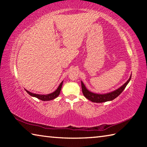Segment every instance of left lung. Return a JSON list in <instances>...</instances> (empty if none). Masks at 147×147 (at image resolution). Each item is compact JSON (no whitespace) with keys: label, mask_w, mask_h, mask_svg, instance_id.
Listing matches in <instances>:
<instances>
[{"label":"left lung","mask_w":147,"mask_h":147,"mask_svg":"<svg viewBox=\"0 0 147 147\" xmlns=\"http://www.w3.org/2000/svg\"><path fill=\"white\" fill-rule=\"evenodd\" d=\"M131 75L130 76V78L128 80V81L126 82L123 86H122L121 88H119V89H117V90L111 92V93H109L96 94V93H92V92L88 91V89H86L85 85H84L82 82H81L82 90V93L84 96L88 98V100L93 102L100 103V102H107V101H110V100H113V99H115L116 97H117L119 94L123 91V90L125 89L129 82H130L131 79Z\"/></svg>","instance_id":"left-lung-1"}]
</instances>
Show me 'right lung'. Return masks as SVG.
<instances>
[{"instance_id": "right-lung-1", "label": "right lung", "mask_w": 147, "mask_h": 147, "mask_svg": "<svg viewBox=\"0 0 147 147\" xmlns=\"http://www.w3.org/2000/svg\"><path fill=\"white\" fill-rule=\"evenodd\" d=\"M62 84H63V82H62L60 84H59V86H58V89H57L55 91L53 92V93H51V94H35V93H31V92H30L28 91H27L26 89H25V90H26V91L27 92V93H28L30 96H35V97L38 98V99H40V100H41L48 101V100H53V99L56 98L57 96L59 95V93H60V91H61Z\"/></svg>"}]
</instances>
